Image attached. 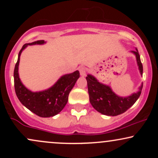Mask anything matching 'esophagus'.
Wrapping results in <instances>:
<instances>
[{
	"mask_svg": "<svg viewBox=\"0 0 158 158\" xmlns=\"http://www.w3.org/2000/svg\"><path fill=\"white\" fill-rule=\"evenodd\" d=\"M79 70L81 77H85L86 75V70H85V68L84 66H79Z\"/></svg>",
	"mask_w": 158,
	"mask_h": 158,
	"instance_id": "1",
	"label": "esophagus"
}]
</instances>
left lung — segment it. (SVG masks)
Returning a JSON list of instances; mask_svg holds the SVG:
<instances>
[{"label":"left lung","instance_id":"left-lung-1","mask_svg":"<svg viewBox=\"0 0 158 158\" xmlns=\"http://www.w3.org/2000/svg\"><path fill=\"white\" fill-rule=\"evenodd\" d=\"M131 52L135 54L139 72L143 75V64L138 50L136 49L135 51ZM86 79L90 104L98 112L107 116H117L126 112L137 100L143 88L142 85L137 93L129 97H121L116 95L110 87L99 83L93 76L88 75Z\"/></svg>","mask_w":158,"mask_h":158}]
</instances>
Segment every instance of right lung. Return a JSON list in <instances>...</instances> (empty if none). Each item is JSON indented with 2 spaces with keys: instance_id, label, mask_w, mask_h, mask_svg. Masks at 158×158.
Listing matches in <instances>:
<instances>
[{
  "instance_id": "right-lung-1",
  "label": "right lung",
  "mask_w": 158,
  "mask_h": 158,
  "mask_svg": "<svg viewBox=\"0 0 158 158\" xmlns=\"http://www.w3.org/2000/svg\"><path fill=\"white\" fill-rule=\"evenodd\" d=\"M44 40L25 44L20 50L14 70V85L15 94L22 104L36 115L41 117H50L62 110L68 100V95L79 78L77 71L62 76L53 86L40 92H32L23 86L19 79V65L21 52L28 45L42 44Z\"/></svg>"
}]
</instances>
